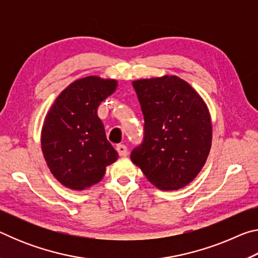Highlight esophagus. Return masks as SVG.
<instances>
[{"label":"esophagus","mask_w":258,"mask_h":258,"mask_svg":"<svg viewBox=\"0 0 258 258\" xmlns=\"http://www.w3.org/2000/svg\"><path fill=\"white\" fill-rule=\"evenodd\" d=\"M116 150L118 152L119 156H127L128 151H127V147L124 145H118L116 147Z\"/></svg>","instance_id":"obj_1"}]
</instances>
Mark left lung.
Masks as SVG:
<instances>
[{"label":"left lung","mask_w":258,"mask_h":258,"mask_svg":"<svg viewBox=\"0 0 258 258\" xmlns=\"http://www.w3.org/2000/svg\"><path fill=\"white\" fill-rule=\"evenodd\" d=\"M143 113V140L133 163L161 190L185 186L202 171L212 146V121L199 94L181 78L132 83Z\"/></svg>","instance_id":"1"}]
</instances>
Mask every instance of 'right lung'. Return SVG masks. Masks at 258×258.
<instances>
[{
    "instance_id": "right-lung-1",
    "label": "right lung",
    "mask_w": 258,
    "mask_h": 258,
    "mask_svg": "<svg viewBox=\"0 0 258 258\" xmlns=\"http://www.w3.org/2000/svg\"><path fill=\"white\" fill-rule=\"evenodd\" d=\"M117 82L89 76L72 83L56 98L42 128V151L61 184L83 190L101 181L118 154L108 142L98 107Z\"/></svg>"
}]
</instances>
